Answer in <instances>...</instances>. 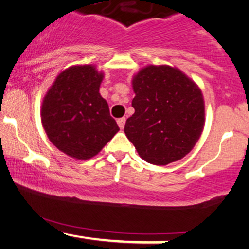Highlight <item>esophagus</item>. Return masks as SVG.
<instances>
[{
  "instance_id": "34e87169",
  "label": "esophagus",
  "mask_w": 249,
  "mask_h": 249,
  "mask_svg": "<svg viewBox=\"0 0 249 249\" xmlns=\"http://www.w3.org/2000/svg\"><path fill=\"white\" fill-rule=\"evenodd\" d=\"M125 122H126V119H125L124 117H123V118H119L118 121H117V124H118V126L121 127V128H124V126H125Z\"/></svg>"
}]
</instances>
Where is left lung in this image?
Returning a JSON list of instances; mask_svg holds the SVG:
<instances>
[{
  "instance_id": "obj_1",
  "label": "left lung",
  "mask_w": 249,
  "mask_h": 249,
  "mask_svg": "<svg viewBox=\"0 0 249 249\" xmlns=\"http://www.w3.org/2000/svg\"><path fill=\"white\" fill-rule=\"evenodd\" d=\"M134 113L124 132L145 161L167 165L184 158L205 124L201 90L170 65H147L133 76Z\"/></svg>"
}]
</instances>
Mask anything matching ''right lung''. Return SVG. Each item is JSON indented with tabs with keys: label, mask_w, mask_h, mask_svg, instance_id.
<instances>
[{
	"label": "right lung",
	"mask_w": 249,
	"mask_h": 249,
	"mask_svg": "<svg viewBox=\"0 0 249 249\" xmlns=\"http://www.w3.org/2000/svg\"><path fill=\"white\" fill-rule=\"evenodd\" d=\"M103 77L95 65H73L56 77L43 98L41 119L45 133L71 158H92L119 131L99 93Z\"/></svg>",
	"instance_id": "add662e5"
}]
</instances>
